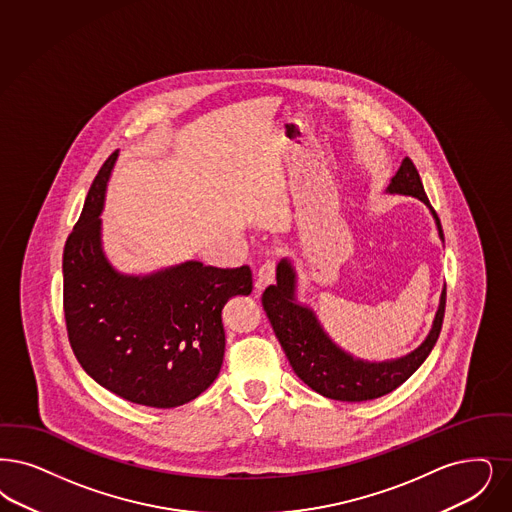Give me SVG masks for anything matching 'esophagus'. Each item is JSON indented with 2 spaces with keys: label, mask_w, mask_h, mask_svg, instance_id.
Masks as SVG:
<instances>
[{
  "label": "esophagus",
  "mask_w": 512,
  "mask_h": 512,
  "mask_svg": "<svg viewBox=\"0 0 512 512\" xmlns=\"http://www.w3.org/2000/svg\"><path fill=\"white\" fill-rule=\"evenodd\" d=\"M276 278V263L274 261H266L263 265L259 266L257 270V280H255V287L261 291L266 286H270Z\"/></svg>",
  "instance_id": "34e87169"
}]
</instances>
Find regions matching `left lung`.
Returning <instances> with one entry per match:
<instances>
[{
  "label": "left lung",
  "mask_w": 512,
  "mask_h": 512,
  "mask_svg": "<svg viewBox=\"0 0 512 512\" xmlns=\"http://www.w3.org/2000/svg\"><path fill=\"white\" fill-rule=\"evenodd\" d=\"M389 192L413 196L429 205L436 219L438 234L444 240L440 219L432 209L421 177L409 158H404L400 169L392 177ZM263 308L291 368L301 381L331 400L366 402L398 389L427 360L442 331L446 287L425 343L404 358L381 364L354 360L335 343H331L312 310L295 303V272L286 259L276 268V284L266 287L263 293Z\"/></svg>",
  "instance_id": "1"
}]
</instances>
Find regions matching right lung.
Listing matches in <instances>:
<instances>
[{"instance_id": "1", "label": "right lung", "mask_w": 512, "mask_h": 512, "mask_svg": "<svg viewBox=\"0 0 512 512\" xmlns=\"http://www.w3.org/2000/svg\"><path fill=\"white\" fill-rule=\"evenodd\" d=\"M118 152L99 169L62 253L68 341L85 373L123 400L183 406L219 375L225 356L223 307L253 289L249 266L198 261L150 276H122L101 247L104 188Z\"/></svg>"}]
</instances>
